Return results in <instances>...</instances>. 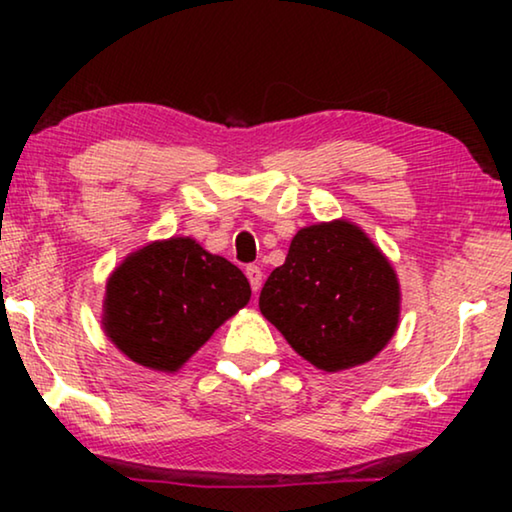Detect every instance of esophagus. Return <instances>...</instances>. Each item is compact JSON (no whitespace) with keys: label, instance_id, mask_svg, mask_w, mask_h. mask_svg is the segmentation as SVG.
<instances>
[{"label":"esophagus","instance_id":"esophagus-1","mask_svg":"<svg viewBox=\"0 0 512 512\" xmlns=\"http://www.w3.org/2000/svg\"><path fill=\"white\" fill-rule=\"evenodd\" d=\"M246 277H248V282H250V289H253L255 293L262 289V268L259 266H246Z\"/></svg>","mask_w":512,"mask_h":512}]
</instances>
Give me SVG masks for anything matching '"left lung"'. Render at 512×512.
Returning <instances> with one entry per match:
<instances>
[{"label": "left lung", "instance_id": "left-lung-1", "mask_svg": "<svg viewBox=\"0 0 512 512\" xmlns=\"http://www.w3.org/2000/svg\"><path fill=\"white\" fill-rule=\"evenodd\" d=\"M400 307L393 264L348 219L300 228L259 293L268 323L325 372L375 359L397 332Z\"/></svg>", "mask_w": 512, "mask_h": 512}]
</instances>
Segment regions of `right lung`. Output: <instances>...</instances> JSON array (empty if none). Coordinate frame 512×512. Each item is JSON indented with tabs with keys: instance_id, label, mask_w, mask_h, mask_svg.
<instances>
[{
	"instance_id": "add662e5",
	"label": "right lung",
	"mask_w": 512,
	"mask_h": 512,
	"mask_svg": "<svg viewBox=\"0 0 512 512\" xmlns=\"http://www.w3.org/2000/svg\"><path fill=\"white\" fill-rule=\"evenodd\" d=\"M248 300L235 264L192 237H171L137 248L110 273L101 325L137 366L178 372Z\"/></svg>"
}]
</instances>
